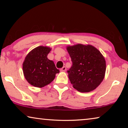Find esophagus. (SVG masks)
<instances>
[{
    "mask_svg": "<svg viewBox=\"0 0 128 128\" xmlns=\"http://www.w3.org/2000/svg\"><path fill=\"white\" fill-rule=\"evenodd\" d=\"M66 66H63L62 68L60 69V71H62V72H65V71L66 70Z\"/></svg>",
    "mask_w": 128,
    "mask_h": 128,
    "instance_id": "1",
    "label": "esophagus"
}]
</instances>
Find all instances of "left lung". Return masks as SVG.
Masks as SVG:
<instances>
[{"instance_id":"obj_1","label":"left lung","mask_w":128,"mask_h":128,"mask_svg":"<svg viewBox=\"0 0 128 128\" xmlns=\"http://www.w3.org/2000/svg\"><path fill=\"white\" fill-rule=\"evenodd\" d=\"M72 66L67 70L73 88L81 92L94 90L104 77L106 64L100 52L92 45L67 47Z\"/></svg>"}]
</instances>
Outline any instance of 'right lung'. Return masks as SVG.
<instances>
[{"label":"right lung","mask_w":128,"mask_h":128,"mask_svg":"<svg viewBox=\"0 0 128 128\" xmlns=\"http://www.w3.org/2000/svg\"><path fill=\"white\" fill-rule=\"evenodd\" d=\"M50 51L48 47H36L28 54L24 62L25 78L35 87L42 88L50 84L56 73H59L54 62L47 57Z\"/></svg>","instance_id":"1"}]
</instances>
